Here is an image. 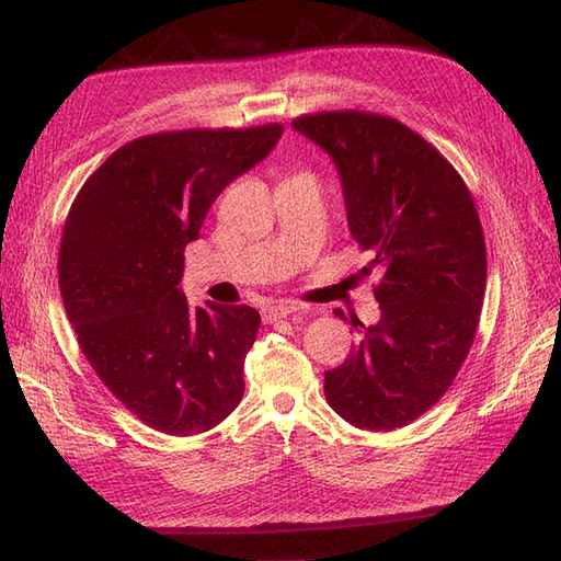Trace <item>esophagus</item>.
<instances>
[{
	"instance_id": "34e87169",
	"label": "esophagus",
	"mask_w": 561,
	"mask_h": 561,
	"mask_svg": "<svg viewBox=\"0 0 561 561\" xmlns=\"http://www.w3.org/2000/svg\"><path fill=\"white\" fill-rule=\"evenodd\" d=\"M298 306L291 304V300H272V304L263 306V320L265 322H277L282 318H286V314L296 312Z\"/></svg>"
}]
</instances>
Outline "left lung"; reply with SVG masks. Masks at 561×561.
<instances>
[{"instance_id": "obj_1", "label": "left lung", "mask_w": 561, "mask_h": 561, "mask_svg": "<svg viewBox=\"0 0 561 561\" xmlns=\"http://www.w3.org/2000/svg\"><path fill=\"white\" fill-rule=\"evenodd\" d=\"M291 125L332 156L351 234L371 253L363 272H381V320L324 371L327 403L357 428L408 426L450 389L479 329L485 239L471 192L396 118L320 111Z\"/></svg>"}]
</instances>
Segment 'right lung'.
I'll return each instance as SVG.
<instances>
[{
  "label": "right lung",
  "instance_id": "right-lung-1",
  "mask_svg": "<svg viewBox=\"0 0 561 561\" xmlns=\"http://www.w3.org/2000/svg\"><path fill=\"white\" fill-rule=\"evenodd\" d=\"M284 127L175 130L127 141L82 184L61 234L59 286L88 363L147 426L194 436L243 396L261 314L190 306L186 243L213 201L279 141Z\"/></svg>",
  "mask_w": 561,
  "mask_h": 561
}]
</instances>
